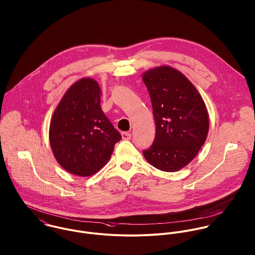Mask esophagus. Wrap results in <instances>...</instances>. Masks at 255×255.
Listing matches in <instances>:
<instances>
[{"instance_id": "esophagus-1", "label": "esophagus", "mask_w": 255, "mask_h": 255, "mask_svg": "<svg viewBox=\"0 0 255 255\" xmlns=\"http://www.w3.org/2000/svg\"><path fill=\"white\" fill-rule=\"evenodd\" d=\"M122 139H123V140H130V139H131V133H129V132H123V133H122Z\"/></svg>"}]
</instances>
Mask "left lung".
<instances>
[{"label":"left lung","instance_id":"obj_1","mask_svg":"<svg viewBox=\"0 0 255 255\" xmlns=\"http://www.w3.org/2000/svg\"><path fill=\"white\" fill-rule=\"evenodd\" d=\"M155 122L152 146L145 158L162 171H177L187 165L203 146L209 117L203 99L179 71L160 66L143 74Z\"/></svg>","mask_w":255,"mask_h":255}]
</instances>
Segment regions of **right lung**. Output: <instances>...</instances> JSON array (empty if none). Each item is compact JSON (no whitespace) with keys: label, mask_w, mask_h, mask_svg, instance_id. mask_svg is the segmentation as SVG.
<instances>
[{"label":"right lung","mask_w":255,"mask_h":255,"mask_svg":"<svg viewBox=\"0 0 255 255\" xmlns=\"http://www.w3.org/2000/svg\"><path fill=\"white\" fill-rule=\"evenodd\" d=\"M102 91L90 78L66 92L52 116L49 140L59 164L70 173L91 176L109 160L121 140L101 107Z\"/></svg>","instance_id":"1"}]
</instances>
